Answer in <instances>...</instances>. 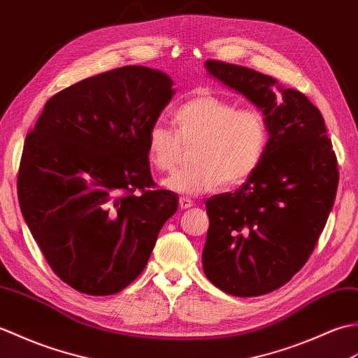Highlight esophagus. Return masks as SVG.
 I'll use <instances>...</instances> for the list:
<instances>
[{"label":"esophagus","mask_w":358,"mask_h":358,"mask_svg":"<svg viewBox=\"0 0 358 358\" xmlns=\"http://www.w3.org/2000/svg\"><path fill=\"white\" fill-rule=\"evenodd\" d=\"M193 205H194V202H193L192 199H188V197H184V196L179 197V206H180V210L192 208Z\"/></svg>","instance_id":"1"}]
</instances>
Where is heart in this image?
I'll return each instance as SVG.
<instances>
[{
    "instance_id": "obj_1",
    "label": "heart",
    "mask_w": 358,
    "mask_h": 358,
    "mask_svg": "<svg viewBox=\"0 0 358 358\" xmlns=\"http://www.w3.org/2000/svg\"><path fill=\"white\" fill-rule=\"evenodd\" d=\"M173 124L176 133L153 124L145 142L147 161L161 173L176 170L184 147L196 145L193 169L164 182L171 192L202 196L222 184L241 185L264 162L269 131L257 108H239L216 94H197L176 107Z\"/></svg>"
}]
</instances>
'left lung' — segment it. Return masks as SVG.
I'll return each mask as SVG.
<instances>
[{"label":"left lung","mask_w":358,"mask_h":358,"mask_svg":"<svg viewBox=\"0 0 358 358\" xmlns=\"http://www.w3.org/2000/svg\"><path fill=\"white\" fill-rule=\"evenodd\" d=\"M205 67L264 112L269 139L259 170L205 203L203 273L231 296H264L289 282L314 251L336 201L337 157L320 110L303 93L248 67L214 59Z\"/></svg>","instance_id":"left-lung-1"}]
</instances>
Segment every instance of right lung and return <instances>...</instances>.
<instances>
[{"label":"right lung","mask_w":358,"mask_h":358,"mask_svg":"<svg viewBox=\"0 0 358 358\" xmlns=\"http://www.w3.org/2000/svg\"><path fill=\"white\" fill-rule=\"evenodd\" d=\"M171 85L142 66L83 79L45 102L24 142V220L53 273L79 292L129 287L178 210L176 194L155 188L145 153Z\"/></svg>","instance_id":"1"}]
</instances>
